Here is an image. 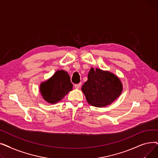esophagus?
I'll use <instances>...</instances> for the list:
<instances>
[{"instance_id": "1", "label": "esophagus", "mask_w": 158, "mask_h": 158, "mask_svg": "<svg viewBox=\"0 0 158 158\" xmlns=\"http://www.w3.org/2000/svg\"><path fill=\"white\" fill-rule=\"evenodd\" d=\"M81 83L75 85V88H76V89H79V88L81 87Z\"/></svg>"}]
</instances>
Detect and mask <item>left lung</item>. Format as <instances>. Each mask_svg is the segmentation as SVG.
I'll list each match as a JSON object with an SVG mask.
<instances>
[{
    "label": "left lung",
    "instance_id": "1",
    "mask_svg": "<svg viewBox=\"0 0 158 158\" xmlns=\"http://www.w3.org/2000/svg\"><path fill=\"white\" fill-rule=\"evenodd\" d=\"M81 90L88 104L102 107L110 105L121 95L123 85L120 78L112 72L91 68L88 81Z\"/></svg>",
    "mask_w": 158,
    "mask_h": 158
}]
</instances>
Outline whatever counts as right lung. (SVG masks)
<instances>
[{
	"instance_id": "right-lung-1",
	"label": "right lung",
	"mask_w": 158,
	"mask_h": 158,
	"mask_svg": "<svg viewBox=\"0 0 158 158\" xmlns=\"http://www.w3.org/2000/svg\"><path fill=\"white\" fill-rule=\"evenodd\" d=\"M73 85L68 73L63 70H57L47 81L41 82L40 92L44 100L49 104H56L72 90Z\"/></svg>"
}]
</instances>
